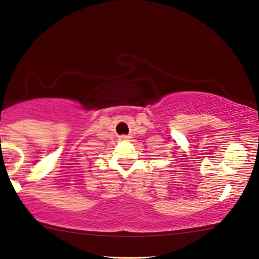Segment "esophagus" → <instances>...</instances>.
<instances>
[{"instance_id": "obj_1", "label": "esophagus", "mask_w": 259, "mask_h": 259, "mask_svg": "<svg viewBox=\"0 0 259 259\" xmlns=\"http://www.w3.org/2000/svg\"><path fill=\"white\" fill-rule=\"evenodd\" d=\"M119 138H121L122 141H129V140H130V136H126V135H123V136H121Z\"/></svg>"}]
</instances>
